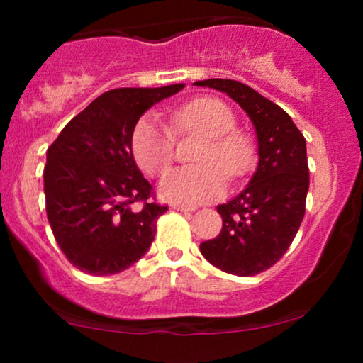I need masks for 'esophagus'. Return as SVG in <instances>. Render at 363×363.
I'll return each instance as SVG.
<instances>
[{"label":"esophagus","instance_id":"1","mask_svg":"<svg viewBox=\"0 0 363 363\" xmlns=\"http://www.w3.org/2000/svg\"><path fill=\"white\" fill-rule=\"evenodd\" d=\"M172 210L176 211H194V206H184V205H172Z\"/></svg>","mask_w":363,"mask_h":363}]
</instances>
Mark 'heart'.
Here are the masks:
<instances>
[{
    "instance_id": "heart-1",
    "label": "heart",
    "mask_w": 363,
    "mask_h": 363,
    "mask_svg": "<svg viewBox=\"0 0 363 363\" xmlns=\"http://www.w3.org/2000/svg\"><path fill=\"white\" fill-rule=\"evenodd\" d=\"M234 111L216 97H196L170 114L169 126L145 116L131 135V152L136 164L152 177L167 172L174 158V135H198L196 165L176 169L162 182V194L169 201L196 206L223 193L228 174L240 179L256 162V145L247 131L235 128Z\"/></svg>"
}]
</instances>
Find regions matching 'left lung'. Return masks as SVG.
<instances>
[{"label":"left lung","mask_w":363,"mask_h":363,"mask_svg":"<svg viewBox=\"0 0 363 363\" xmlns=\"http://www.w3.org/2000/svg\"><path fill=\"white\" fill-rule=\"evenodd\" d=\"M196 85L225 91L256 128V174L242 193L216 208L223 220L222 230L199 245L203 256L222 272L254 277L281 259L306 215V138L280 106L244 83L211 78Z\"/></svg>","instance_id":"8db88e82"}]
</instances>
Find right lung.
Here are the masks:
<instances>
[{
	"label": "right lung",
	"instance_id": "add662e5",
	"mask_svg": "<svg viewBox=\"0 0 363 363\" xmlns=\"http://www.w3.org/2000/svg\"><path fill=\"white\" fill-rule=\"evenodd\" d=\"M184 89H116L66 124L44 167L45 211L66 259L83 273L107 277L128 269L148 251L158 205L131 152L136 123L153 104Z\"/></svg>",
	"mask_w": 363,
	"mask_h": 363
}]
</instances>
